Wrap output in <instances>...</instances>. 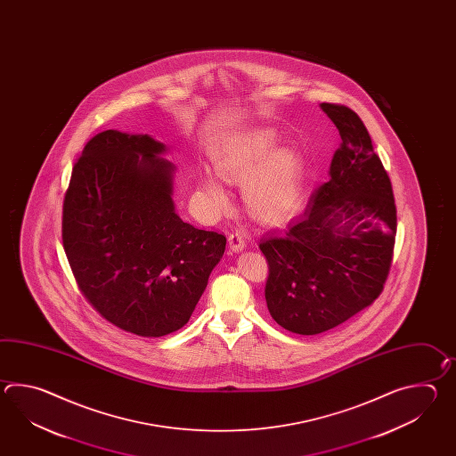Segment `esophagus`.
Masks as SVG:
<instances>
[{
	"instance_id": "esophagus-1",
	"label": "esophagus",
	"mask_w": 456,
	"mask_h": 456,
	"mask_svg": "<svg viewBox=\"0 0 456 456\" xmlns=\"http://www.w3.org/2000/svg\"><path fill=\"white\" fill-rule=\"evenodd\" d=\"M228 246H230L232 252H241L246 248V240H244L241 232H232L228 236Z\"/></svg>"
}]
</instances>
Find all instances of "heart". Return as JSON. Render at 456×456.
Segmentation results:
<instances>
[{"instance_id": "1", "label": "heart", "mask_w": 456, "mask_h": 456, "mask_svg": "<svg viewBox=\"0 0 456 456\" xmlns=\"http://www.w3.org/2000/svg\"><path fill=\"white\" fill-rule=\"evenodd\" d=\"M271 128H254L222 142L212 153L218 175L241 184L248 208L265 224H275L297 214L305 195V165L290 146ZM204 192L215 210L228 207L224 184L207 177Z\"/></svg>"}]
</instances>
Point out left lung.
I'll return each instance as SVG.
<instances>
[{
  "mask_svg": "<svg viewBox=\"0 0 456 456\" xmlns=\"http://www.w3.org/2000/svg\"><path fill=\"white\" fill-rule=\"evenodd\" d=\"M320 107L342 140L330 181L285 232H267L259 244L271 316L301 336L332 330L379 298L396 238L393 187L369 130L349 107Z\"/></svg>",
  "mask_w": 456,
  "mask_h": 456,
  "instance_id": "left-lung-1",
  "label": "left lung"
}]
</instances>
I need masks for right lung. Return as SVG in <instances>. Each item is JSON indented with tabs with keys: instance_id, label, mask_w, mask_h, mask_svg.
I'll list each match as a JSON object with an SVG mask.
<instances>
[{
	"instance_id": "obj_1",
	"label": "right lung",
	"mask_w": 456,
	"mask_h": 456,
	"mask_svg": "<svg viewBox=\"0 0 456 456\" xmlns=\"http://www.w3.org/2000/svg\"><path fill=\"white\" fill-rule=\"evenodd\" d=\"M167 151L146 134H97L63 200V248L79 289L107 321L143 338L184 326L226 246L175 212Z\"/></svg>"
}]
</instances>
